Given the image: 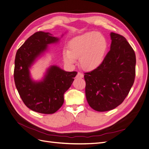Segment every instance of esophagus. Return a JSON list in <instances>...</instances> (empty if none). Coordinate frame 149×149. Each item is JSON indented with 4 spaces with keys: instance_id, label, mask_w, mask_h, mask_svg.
<instances>
[{
    "instance_id": "1",
    "label": "esophagus",
    "mask_w": 149,
    "mask_h": 149,
    "mask_svg": "<svg viewBox=\"0 0 149 149\" xmlns=\"http://www.w3.org/2000/svg\"><path fill=\"white\" fill-rule=\"evenodd\" d=\"M83 76H84L83 74L81 73H79H79H78V74L76 75V78H83Z\"/></svg>"
}]
</instances>
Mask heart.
<instances>
[{
  "label": "heart",
  "mask_w": 149,
  "mask_h": 149,
  "mask_svg": "<svg viewBox=\"0 0 149 149\" xmlns=\"http://www.w3.org/2000/svg\"><path fill=\"white\" fill-rule=\"evenodd\" d=\"M107 49V42L102 34L86 33L70 40L68 49L63 51V58L67 65H73L79 57V63L83 68L93 71L103 63Z\"/></svg>",
  "instance_id": "b5f03b06"
}]
</instances>
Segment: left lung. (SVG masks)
<instances>
[{"label": "left lung", "instance_id": "1", "mask_svg": "<svg viewBox=\"0 0 149 149\" xmlns=\"http://www.w3.org/2000/svg\"><path fill=\"white\" fill-rule=\"evenodd\" d=\"M110 51L103 63L84 73L85 94L91 108L100 112L114 109L124 101L136 75L134 49L123 36L111 32Z\"/></svg>", "mask_w": 149, "mask_h": 149}]
</instances>
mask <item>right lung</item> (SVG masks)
Masks as SVG:
<instances>
[{"instance_id":"obj_1","label":"right lung","mask_w":149,"mask_h":149,"mask_svg":"<svg viewBox=\"0 0 149 149\" xmlns=\"http://www.w3.org/2000/svg\"><path fill=\"white\" fill-rule=\"evenodd\" d=\"M60 39L49 32L38 31L26 40L16 53L13 74L15 86L26 107L39 113L53 114L60 109L64 102L65 93L78 73L51 65L40 80L31 78V66L45 55L49 45L58 43Z\"/></svg>"}]
</instances>
